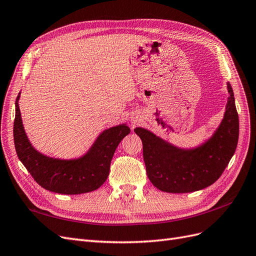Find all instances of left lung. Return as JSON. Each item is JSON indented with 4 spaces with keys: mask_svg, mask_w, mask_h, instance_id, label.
<instances>
[{
    "mask_svg": "<svg viewBox=\"0 0 256 256\" xmlns=\"http://www.w3.org/2000/svg\"><path fill=\"white\" fill-rule=\"evenodd\" d=\"M228 96L220 124L210 138L194 148H180L144 128H136L142 138L144 160L151 183L162 192L185 194L214 184L235 153L239 121L233 89L226 83Z\"/></svg>",
    "mask_w": 256,
    "mask_h": 256,
    "instance_id": "8db88e82",
    "label": "left lung"
}]
</instances>
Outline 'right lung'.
Returning <instances> with one entry per match:
<instances>
[{
    "mask_svg": "<svg viewBox=\"0 0 256 256\" xmlns=\"http://www.w3.org/2000/svg\"><path fill=\"white\" fill-rule=\"evenodd\" d=\"M19 92L16 100L14 140L18 158L36 182L48 192L62 194H80L94 192L104 184L110 174V162L121 140L130 134L122 123L105 128L87 152L76 158H56L39 152L32 144L24 130L19 107Z\"/></svg>",
    "mask_w": 256,
    "mask_h": 256,
    "instance_id": "add662e5",
    "label": "right lung"
}]
</instances>
